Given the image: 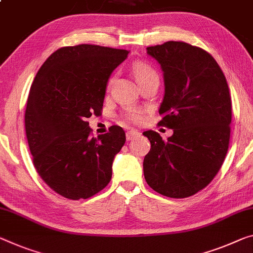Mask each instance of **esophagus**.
I'll list each match as a JSON object with an SVG mask.
<instances>
[{"mask_svg": "<svg viewBox=\"0 0 253 253\" xmlns=\"http://www.w3.org/2000/svg\"><path fill=\"white\" fill-rule=\"evenodd\" d=\"M140 134H141V133H140V132L134 131V130L127 131L126 132V140H127V141H130V140H133L135 138H139Z\"/></svg>", "mask_w": 253, "mask_h": 253, "instance_id": "obj_1", "label": "esophagus"}]
</instances>
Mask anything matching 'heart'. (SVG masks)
Masks as SVG:
<instances>
[{"instance_id":"obj_1","label":"heart","mask_w":253,"mask_h":253,"mask_svg":"<svg viewBox=\"0 0 253 253\" xmlns=\"http://www.w3.org/2000/svg\"><path fill=\"white\" fill-rule=\"evenodd\" d=\"M133 73L135 78H137L139 84L142 83L143 80L148 79L150 77L157 76L156 72L153 70V68L146 63H135L133 65ZM113 83H114V78H112V79H110V81H108V87H111L112 84H113ZM123 118L126 122L139 123L141 121V112L137 110H130L127 111L126 113H124Z\"/></svg>"}]
</instances>
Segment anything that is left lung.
I'll list each match as a JSON object with an SVG mask.
<instances>
[{"mask_svg":"<svg viewBox=\"0 0 253 253\" xmlns=\"http://www.w3.org/2000/svg\"><path fill=\"white\" fill-rule=\"evenodd\" d=\"M164 71L159 124L173 130L163 140L146 131L151 148L143 159L146 182L169 198L191 197L218 173L231 137L232 100L223 71L205 49L184 42L149 46Z\"/></svg>","mask_w":253,"mask_h":253,"instance_id":"left-lung-1","label":"left lung"}]
</instances>
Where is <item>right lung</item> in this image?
<instances>
[{
	"label": "right lung",
	"mask_w": 253,
	"mask_h": 253,
	"mask_svg": "<svg viewBox=\"0 0 253 253\" xmlns=\"http://www.w3.org/2000/svg\"><path fill=\"white\" fill-rule=\"evenodd\" d=\"M129 53L90 44L65 46L35 77L25 113L27 140L37 173L62 197L88 199L110 183L126 133L113 126L91 138L86 120L102 112L108 78Z\"/></svg>",
	"instance_id": "obj_1"
}]
</instances>
